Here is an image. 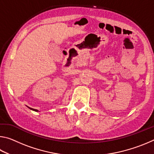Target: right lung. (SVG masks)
Here are the masks:
<instances>
[{"mask_svg": "<svg viewBox=\"0 0 154 154\" xmlns=\"http://www.w3.org/2000/svg\"><path fill=\"white\" fill-rule=\"evenodd\" d=\"M28 108H29L30 109H31V110H32V111H36V112L38 111V110H36V109H32V108H30V107H28Z\"/></svg>", "mask_w": 154, "mask_h": 154, "instance_id": "obj_1", "label": "right lung"}]
</instances>
